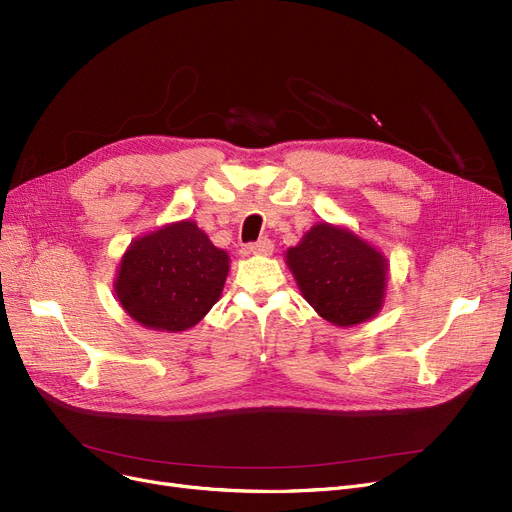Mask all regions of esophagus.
<instances>
[{
	"label": "esophagus",
	"mask_w": 512,
	"mask_h": 512,
	"mask_svg": "<svg viewBox=\"0 0 512 512\" xmlns=\"http://www.w3.org/2000/svg\"><path fill=\"white\" fill-rule=\"evenodd\" d=\"M251 255H272L274 251V242L270 238H263V240H257L253 242V245L247 247Z\"/></svg>",
	"instance_id": "1"
}]
</instances>
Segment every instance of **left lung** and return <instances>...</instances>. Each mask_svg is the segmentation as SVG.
<instances>
[{"label":"left lung","instance_id":"left-lung-1","mask_svg":"<svg viewBox=\"0 0 512 512\" xmlns=\"http://www.w3.org/2000/svg\"><path fill=\"white\" fill-rule=\"evenodd\" d=\"M286 265L305 301L330 324L353 328L380 313L388 286V259L351 228L315 224Z\"/></svg>","mask_w":512,"mask_h":512}]
</instances>
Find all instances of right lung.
Segmentation results:
<instances>
[{
  "instance_id": "obj_1",
  "label": "right lung",
  "mask_w": 512,
  "mask_h": 512,
  "mask_svg": "<svg viewBox=\"0 0 512 512\" xmlns=\"http://www.w3.org/2000/svg\"><path fill=\"white\" fill-rule=\"evenodd\" d=\"M228 272V253L193 220H180L130 242L114 292L143 328L176 334L197 326L220 301Z\"/></svg>"
}]
</instances>
